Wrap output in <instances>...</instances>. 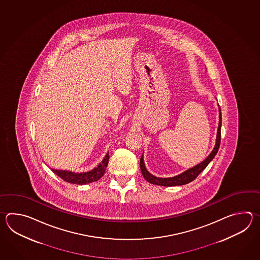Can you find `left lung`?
I'll return each mask as SVG.
<instances>
[{"instance_id":"1","label":"left lung","mask_w":260,"mask_h":260,"mask_svg":"<svg viewBox=\"0 0 260 260\" xmlns=\"http://www.w3.org/2000/svg\"><path fill=\"white\" fill-rule=\"evenodd\" d=\"M221 123H222V118H221V110L219 108V123H218V129H217V135H216V146L213 149V151L211 152L210 155L204 161H202L201 164L194 166L192 168H189L187 171L183 172L182 174H180L178 176L162 178V177H154L147 171L145 165H144L143 155H142L140 158V169H141V173L143 175L144 178L151 184L159 185V186H166V187L181 186V185H185V184L193 181L194 179L205 170V167L209 165L211 160L215 158V156L218 151L221 141Z\"/></svg>"}]
</instances>
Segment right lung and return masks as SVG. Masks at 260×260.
<instances>
[{"label": "right lung", "mask_w": 260, "mask_h": 260, "mask_svg": "<svg viewBox=\"0 0 260 260\" xmlns=\"http://www.w3.org/2000/svg\"><path fill=\"white\" fill-rule=\"evenodd\" d=\"M108 162H109V154L106 155L105 158L100 162L98 167L94 168L92 171L86 172V173L75 174L72 172L62 171V170H55V169H51V170L66 182L77 184V185H84V184L98 181L103 177V175L105 174L106 168L108 166Z\"/></svg>", "instance_id": "add662e5"}]
</instances>
